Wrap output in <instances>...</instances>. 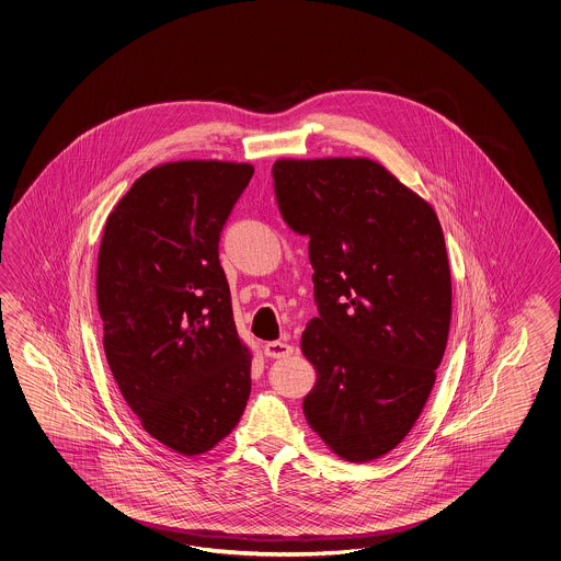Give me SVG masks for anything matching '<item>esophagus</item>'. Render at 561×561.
<instances>
[{"label":"esophagus","instance_id":"1","mask_svg":"<svg viewBox=\"0 0 561 561\" xmlns=\"http://www.w3.org/2000/svg\"><path fill=\"white\" fill-rule=\"evenodd\" d=\"M265 355L270 358H286V356L294 355V346L287 342H267L265 344Z\"/></svg>","mask_w":561,"mask_h":561}]
</instances>
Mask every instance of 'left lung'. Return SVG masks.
<instances>
[{
    "label": "left lung",
    "instance_id": "obj_1",
    "mask_svg": "<svg viewBox=\"0 0 561 561\" xmlns=\"http://www.w3.org/2000/svg\"><path fill=\"white\" fill-rule=\"evenodd\" d=\"M272 176L314 270L306 420L334 454L369 462L410 434L436 381L451 314L444 232L424 198L367 158L277 160Z\"/></svg>",
    "mask_w": 561,
    "mask_h": 561
}]
</instances>
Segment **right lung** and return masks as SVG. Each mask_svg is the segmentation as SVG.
Wrapping results in <instances>:
<instances>
[{
	"label": "right lung",
	"instance_id": "add662e5",
	"mask_svg": "<svg viewBox=\"0 0 561 561\" xmlns=\"http://www.w3.org/2000/svg\"><path fill=\"white\" fill-rule=\"evenodd\" d=\"M253 172L215 160L151 168L101 239L96 304L111 373L144 430L184 456L229 436L251 393L219 241Z\"/></svg>",
	"mask_w": 561,
	"mask_h": 561
}]
</instances>
